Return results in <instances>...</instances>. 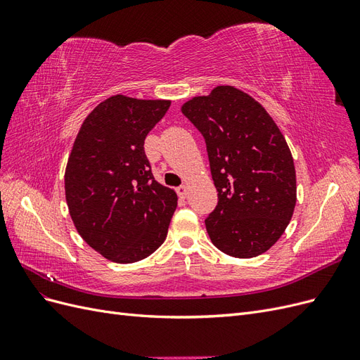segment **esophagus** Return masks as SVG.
I'll list each match as a JSON object with an SVG mask.
<instances>
[{
    "label": "esophagus",
    "instance_id": "1",
    "mask_svg": "<svg viewBox=\"0 0 360 360\" xmlns=\"http://www.w3.org/2000/svg\"><path fill=\"white\" fill-rule=\"evenodd\" d=\"M188 193H189V188L186 186V184H181V186L177 188V195L180 198H186Z\"/></svg>",
    "mask_w": 360,
    "mask_h": 360
}]
</instances>
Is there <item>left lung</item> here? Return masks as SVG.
<instances>
[{
  "label": "left lung",
  "instance_id": "1",
  "mask_svg": "<svg viewBox=\"0 0 360 360\" xmlns=\"http://www.w3.org/2000/svg\"><path fill=\"white\" fill-rule=\"evenodd\" d=\"M181 112L202 134L209 153L217 191L205 219L212 243L236 258L264 254L284 234L297 200L284 135L263 105L231 85L192 97Z\"/></svg>",
  "mask_w": 360,
  "mask_h": 360
}]
</instances>
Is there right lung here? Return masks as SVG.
I'll use <instances>...</instances> for the list:
<instances>
[{
  "mask_svg": "<svg viewBox=\"0 0 360 360\" xmlns=\"http://www.w3.org/2000/svg\"><path fill=\"white\" fill-rule=\"evenodd\" d=\"M171 101L115 94L86 115L64 172L69 213L84 242L118 264L163 243L177 193L155 180L144 139Z\"/></svg>",
  "mask_w": 360,
  "mask_h": 360,
  "instance_id": "obj_1",
  "label": "right lung"
}]
</instances>
